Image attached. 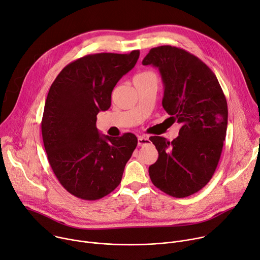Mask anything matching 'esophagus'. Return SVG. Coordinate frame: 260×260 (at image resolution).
Masks as SVG:
<instances>
[{"label":"esophagus","mask_w":260,"mask_h":260,"mask_svg":"<svg viewBox=\"0 0 260 260\" xmlns=\"http://www.w3.org/2000/svg\"><path fill=\"white\" fill-rule=\"evenodd\" d=\"M149 143V139L145 136H140L138 137V145L139 146H144Z\"/></svg>","instance_id":"obj_1"}]
</instances>
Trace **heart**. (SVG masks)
I'll use <instances>...</instances> for the list:
<instances>
[{
    "label": "heart",
    "instance_id": "1",
    "mask_svg": "<svg viewBox=\"0 0 260 260\" xmlns=\"http://www.w3.org/2000/svg\"><path fill=\"white\" fill-rule=\"evenodd\" d=\"M150 75H152V74H150V73H143V74H141V75H138L137 77H144V76H150Z\"/></svg>",
    "mask_w": 260,
    "mask_h": 260
}]
</instances>
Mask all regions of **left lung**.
Returning <instances> with one entry per match:
<instances>
[{"instance_id": "obj_1", "label": "left lung", "mask_w": 260, "mask_h": 260, "mask_svg": "<svg viewBox=\"0 0 260 260\" xmlns=\"http://www.w3.org/2000/svg\"><path fill=\"white\" fill-rule=\"evenodd\" d=\"M143 65L157 67L164 83L162 108L181 124L172 142L150 137L158 151L149 167L152 183L176 198L191 196L214 175L226 137L228 109L216 75L198 57L161 45L149 51Z\"/></svg>"}]
</instances>
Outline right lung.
<instances>
[{"mask_svg": "<svg viewBox=\"0 0 260 260\" xmlns=\"http://www.w3.org/2000/svg\"><path fill=\"white\" fill-rule=\"evenodd\" d=\"M139 55L138 50L87 55L66 65L50 88L41 121L44 148L59 182L80 199L113 192L137 147L134 134L101 135L96 115L111 107L114 87Z\"/></svg>", "mask_w": 260, "mask_h": 260, "instance_id": "add662e5", "label": "right lung"}]
</instances>
